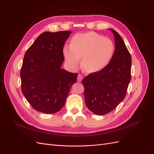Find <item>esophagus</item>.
Segmentation results:
<instances>
[{"label":"esophagus","instance_id":"34e87169","mask_svg":"<svg viewBox=\"0 0 154 154\" xmlns=\"http://www.w3.org/2000/svg\"><path fill=\"white\" fill-rule=\"evenodd\" d=\"M82 79H83V76H82V75H81V74H78V79H77L78 82H82Z\"/></svg>","mask_w":154,"mask_h":154}]
</instances>
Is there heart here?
<instances>
[{
    "instance_id": "1",
    "label": "heart",
    "mask_w": 154,
    "mask_h": 154,
    "mask_svg": "<svg viewBox=\"0 0 154 154\" xmlns=\"http://www.w3.org/2000/svg\"><path fill=\"white\" fill-rule=\"evenodd\" d=\"M114 44L110 38L94 32L76 34L69 47H65L63 54L66 62L72 69L81 66L88 73H95L104 69L112 59Z\"/></svg>"
}]
</instances>
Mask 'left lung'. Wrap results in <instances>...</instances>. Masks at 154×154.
Returning <instances> with one entry per match:
<instances>
[{
	"mask_svg": "<svg viewBox=\"0 0 154 154\" xmlns=\"http://www.w3.org/2000/svg\"><path fill=\"white\" fill-rule=\"evenodd\" d=\"M115 51L110 62L102 71L83 78L85 101L94 114L109 113L122 103L131 80L132 58L121 36L113 29Z\"/></svg>",
	"mask_w": 154,
	"mask_h": 154,
	"instance_id": "obj_1",
	"label": "left lung"
}]
</instances>
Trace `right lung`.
Returning a JSON list of instances; mask_svg holds the SVG:
<instances>
[{"mask_svg": "<svg viewBox=\"0 0 154 154\" xmlns=\"http://www.w3.org/2000/svg\"><path fill=\"white\" fill-rule=\"evenodd\" d=\"M71 31H46L25 53L20 70L21 88L27 101L44 114L57 112L66 103L78 74L62 69L63 48Z\"/></svg>", "mask_w": 154, "mask_h": 154, "instance_id": "obj_1", "label": "right lung"}]
</instances>
